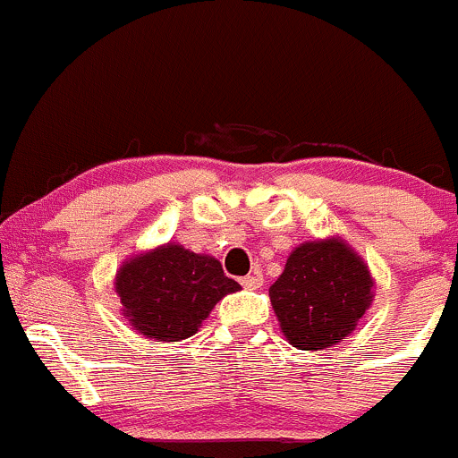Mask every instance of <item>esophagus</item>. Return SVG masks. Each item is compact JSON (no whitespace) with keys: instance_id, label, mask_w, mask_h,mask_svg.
<instances>
[{"instance_id":"esophagus-1","label":"esophagus","mask_w":458,"mask_h":458,"mask_svg":"<svg viewBox=\"0 0 458 458\" xmlns=\"http://www.w3.org/2000/svg\"><path fill=\"white\" fill-rule=\"evenodd\" d=\"M242 285L245 290H259L263 285V274L261 272H252L248 276L242 278Z\"/></svg>"}]
</instances>
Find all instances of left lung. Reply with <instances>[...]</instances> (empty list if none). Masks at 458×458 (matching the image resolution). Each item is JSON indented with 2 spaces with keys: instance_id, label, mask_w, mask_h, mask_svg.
I'll return each instance as SVG.
<instances>
[{
  "instance_id": "1",
  "label": "left lung",
  "mask_w": 458,
  "mask_h": 458,
  "mask_svg": "<svg viewBox=\"0 0 458 458\" xmlns=\"http://www.w3.org/2000/svg\"><path fill=\"white\" fill-rule=\"evenodd\" d=\"M373 290L364 259L343 237H327L292 250L269 287V301L290 344L322 351L353 334L373 302Z\"/></svg>"
}]
</instances>
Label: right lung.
I'll use <instances>...</instances> for the list:
<instances>
[{
	"mask_svg": "<svg viewBox=\"0 0 458 458\" xmlns=\"http://www.w3.org/2000/svg\"><path fill=\"white\" fill-rule=\"evenodd\" d=\"M114 290L129 325L156 343H180L197 334L225 293L242 290L210 254L165 243L127 259Z\"/></svg>",
	"mask_w": 458,
	"mask_h": 458,
	"instance_id": "1",
	"label": "right lung"
}]
</instances>
